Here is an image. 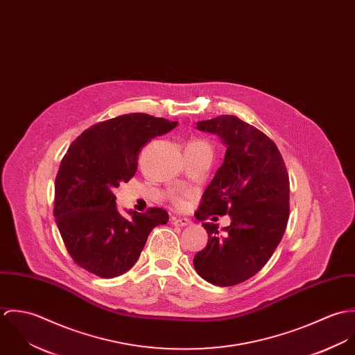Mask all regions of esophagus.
<instances>
[{
	"instance_id": "obj_1",
	"label": "esophagus",
	"mask_w": 355,
	"mask_h": 355,
	"mask_svg": "<svg viewBox=\"0 0 355 355\" xmlns=\"http://www.w3.org/2000/svg\"><path fill=\"white\" fill-rule=\"evenodd\" d=\"M172 224L179 225V227H186V225H190V224H191V220H189L187 217H179V218L173 217V218H172Z\"/></svg>"
}]
</instances>
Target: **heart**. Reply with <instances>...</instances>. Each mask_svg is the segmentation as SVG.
<instances>
[{
    "label": "heart",
    "instance_id": "1",
    "mask_svg": "<svg viewBox=\"0 0 355 355\" xmlns=\"http://www.w3.org/2000/svg\"><path fill=\"white\" fill-rule=\"evenodd\" d=\"M175 203H176V206L183 207V206L186 205V198H184V197H178V198L175 200Z\"/></svg>",
    "mask_w": 355,
    "mask_h": 355
}]
</instances>
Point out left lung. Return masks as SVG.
Listing matches in <instances>:
<instances>
[{"mask_svg":"<svg viewBox=\"0 0 355 355\" xmlns=\"http://www.w3.org/2000/svg\"><path fill=\"white\" fill-rule=\"evenodd\" d=\"M197 128L217 134L227 152L196 217L230 214L231 224L220 235L217 224L202 223L209 239L194 268L206 282L230 287L253 277L280 243L290 216L288 172L275 142L236 116L198 121Z\"/></svg>","mask_w":355,"mask_h":355,"instance_id":"left-lung-1","label":"left lung"}]
</instances>
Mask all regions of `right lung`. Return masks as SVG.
<instances>
[{
  "label": "right lung",
  "instance_id": "right-lung-1",
  "mask_svg": "<svg viewBox=\"0 0 355 355\" xmlns=\"http://www.w3.org/2000/svg\"><path fill=\"white\" fill-rule=\"evenodd\" d=\"M178 121L146 113L121 114L83 131L68 148L55 176L57 227L75 263L103 279L134 266L153 228L166 224L161 207L123 217L113 190L134 178L141 149Z\"/></svg>",
  "mask_w": 355,
  "mask_h": 355
}]
</instances>
